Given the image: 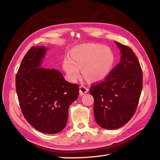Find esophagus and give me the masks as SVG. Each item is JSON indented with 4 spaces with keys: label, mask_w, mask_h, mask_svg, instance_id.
I'll return each instance as SVG.
<instances>
[{
    "label": "esophagus",
    "mask_w": 160,
    "mask_h": 160,
    "mask_svg": "<svg viewBox=\"0 0 160 160\" xmlns=\"http://www.w3.org/2000/svg\"><path fill=\"white\" fill-rule=\"evenodd\" d=\"M88 89L85 86H81L79 87V94L81 95H83L84 94L87 93L88 92Z\"/></svg>",
    "instance_id": "esophagus-1"
}]
</instances>
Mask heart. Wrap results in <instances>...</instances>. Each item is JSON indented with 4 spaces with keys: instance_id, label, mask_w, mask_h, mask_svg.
Wrapping results in <instances>:
<instances>
[{
    "instance_id": "1",
    "label": "heart",
    "mask_w": 160,
    "mask_h": 160,
    "mask_svg": "<svg viewBox=\"0 0 160 160\" xmlns=\"http://www.w3.org/2000/svg\"><path fill=\"white\" fill-rule=\"evenodd\" d=\"M115 56L110 48L95 43L78 45L66 57L62 67L68 79L76 82L82 74L91 82H99L107 77L113 69Z\"/></svg>"
}]
</instances>
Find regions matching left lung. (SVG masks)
<instances>
[{
    "mask_svg": "<svg viewBox=\"0 0 160 160\" xmlns=\"http://www.w3.org/2000/svg\"><path fill=\"white\" fill-rule=\"evenodd\" d=\"M121 59L103 82L91 87L97 123L106 129L123 126L137 109L143 85L142 71L131 48L115 41Z\"/></svg>",
    "mask_w": 160,
    "mask_h": 160,
    "instance_id": "8db88e82",
    "label": "left lung"
}]
</instances>
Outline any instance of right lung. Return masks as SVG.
Instances as JSON below:
<instances>
[{
	"instance_id": "right-lung-1",
	"label": "right lung",
	"mask_w": 160,
	"mask_h": 160,
	"mask_svg": "<svg viewBox=\"0 0 160 160\" xmlns=\"http://www.w3.org/2000/svg\"><path fill=\"white\" fill-rule=\"evenodd\" d=\"M48 48L32 47L16 75V91L24 117L37 130L57 133L66 126L70 105L79 96V85L61 72L41 67Z\"/></svg>"
}]
</instances>
